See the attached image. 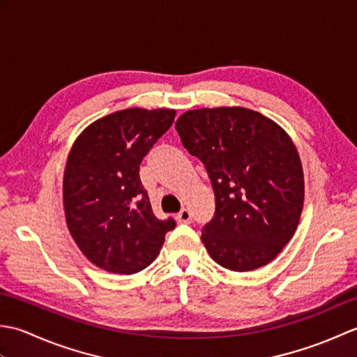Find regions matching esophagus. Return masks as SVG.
I'll list each match as a JSON object with an SVG mask.
<instances>
[{"instance_id":"obj_1","label":"esophagus","mask_w":357,"mask_h":357,"mask_svg":"<svg viewBox=\"0 0 357 357\" xmlns=\"http://www.w3.org/2000/svg\"><path fill=\"white\" fill-rule=\"evenodd\" d=\"M176 219L179 222H184V224H190L192 222V211L188 210V208H183L178 213V216H176Z\"/></svg>"}]
</instances>
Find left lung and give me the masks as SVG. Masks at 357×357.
Instances as JSON below:
<instances>
[{
	"label": "left lung",
	"mask_w": 357,
	"mask_h": 357,
	"mask_svg": "<svg viewBox=\"0 0 357 357\" xmlns=\"http://www.w3.org/2000/svg\"><path fill=\"white\" fill-rule=\"evenodd\" d=\"M176 130L215 192V216L201 234L211 259L233 271L267 265L293 238L304 206V172L290 136L244 107L188 110Z\"/></svg>",
	"instance_id": "obj_1"
}]
</instances>
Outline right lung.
Wrapping results in <instances>:
<instances>
[{
	"instance_id": "1",
	"label": "right lung",
	"mask_w": 357,
	"mask_h": 357,
	"mask_svg": "<svg viewBox=\"0 0 357 357\" xmlns=\"http://www.w3.org/2000/svg\"><path fill=\"white\" fill-rule=\"evenodd\" d=\"M176 110L126 109L90 124L67 158L66 222L87 259L133 275L156 259L172 218L158 219L139 179L141 161L169 130Z\"/></svg>"
}]
</instances>
